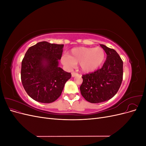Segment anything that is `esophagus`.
Segmentation results:
<instances>
[{
  "label": "esophagus",
  "instance_id": "1",
  "mask_svg": "<svg viewBox=\"0 0 146 146\" xmlns=\"http://www.w3.org/2000/svg\"><path fill=\"white\" fill-rule=\"evenodd\" d=\"M71 75H72V77H76V76H77V75H78V74L77 73H76V72H72Z\"/></svg>",
  "mask_w": 146,
  "mask_h": 146
}]
</instances>
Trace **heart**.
<instances>
[{
	"mask_svg": "<svg viewBox=\"0 0 146 146\" xmlns=\"http://www.w3.org/2000/svg\"><path fill=\"white\" fill-rule=\"evenodd\" d=\"M105 53L100 47H77L73 48L69 55L65 54L61 62L68 69H71L79 63L84 72H91L98 69L104 62Z\"/></svg>",
	"mask_w": 146,
	"mask_h": 146,
	"instance_id": "b5f03b06",
	"label": "heart"
}]
</instances>
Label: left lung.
<instances>
[{
    "label": "left lung",
    "mask_w": 146,
    "mask_h": 146,
    "mask_svg": "<svg viewBox=\"0 0 146 146\" xmlns=\"http://www.w3.org/2000/svg\"><path fill=\"white\" fill-rule=\"evenodd\" d=\"M107 54L102 68L83 75L82 96L88 102L98 104L111 99L120 88L123 77V61L115 50L100 44Z\"/></svg>",
    "instance_id": "1"
}]
</instances>
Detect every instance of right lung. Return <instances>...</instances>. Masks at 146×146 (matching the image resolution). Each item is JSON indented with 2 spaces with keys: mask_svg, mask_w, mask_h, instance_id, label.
<instances>
[{
  "mask_svg": "<svg viewBox=\"0 0 146 146\" xmlns=\"http://www.w3.org/2000/svg\"><path fill=\"white\" fill-rule=\"evenodd\" d=\"M63 44L46 41L29 47L21 64V81L27 94L39 102L49 104L61 96L71 74L58 66Z\"/></svg>",
  "mask_w": 146,
  "mask_h": 146,
  "instance_id": "1",
  "label": "right lung"
}]
</instances>
